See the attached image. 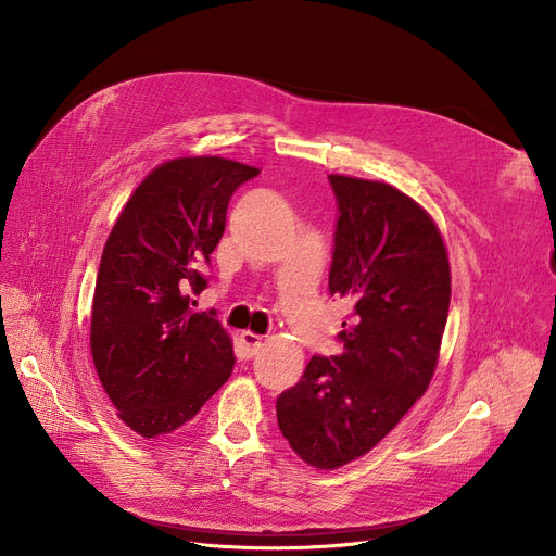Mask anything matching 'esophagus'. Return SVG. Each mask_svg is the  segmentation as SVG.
<instances>
[{"mask_svg": "<svg viewBox=\"0 0 556 556\" xmlns=\"http://www.w3.org/2000/svg\"><path fill=\"white\" fill-rule=\"evenodd\" d=\"M241 346H243L245 358H252L258 352V346H261V336H256L252 331H243L241 333Z\"/></svg>", "mask_w": 556, "mask_h": 556, "instance_id": "esophagus-1", "label": "esophagus"}]
</instances>
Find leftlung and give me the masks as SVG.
<instances>
[{
    "label": "left lung",
    "mask_w": 556,
    "mask_h": 556,
    "mask_svg": "<svg viewBox=\"0 0 556 556\" xmlns=\"http://www.w3.org/2000/svg\"><path fill=\"white\" fill-rule=\"evenodd\" d=\"M338 202L329 293L354 304L340 356H313L277 396L279 430L306 464L369 453L428 390L451 304L440 229L386 182L329 175Z\"/></svg>",
    "instance_id": "1"
}]
</instances>
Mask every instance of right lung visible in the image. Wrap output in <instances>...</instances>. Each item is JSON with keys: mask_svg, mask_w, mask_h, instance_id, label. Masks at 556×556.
<instances>
[{"mask_svg": "<svg viewBox=\"0 0 556 556\" xmlns=\"http://www.w3.org/2000/svg\"><path fill=\"white\" fill-rule=\"evenodd\" d=\"M258 168L223 157L157 166L114 223L92 304V358L119 419L160 437L193 419L227 381L233 346L216 313H193L227 204Z\"/></svg>", "mask_w": 556, "mask_h": 556, "instance_id": "obj_1", "label": "right lung"}]
</instances>
